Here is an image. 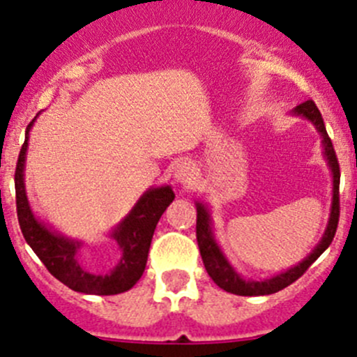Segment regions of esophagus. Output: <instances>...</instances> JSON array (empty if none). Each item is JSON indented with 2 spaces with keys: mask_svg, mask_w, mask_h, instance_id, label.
<instances>
[{
  "mask_svg": "<svg viewBox=\"0 0 357 357\" xmlns=\"http://www.w3.org/2000/svg\"><path fill=\"white\" fill-rule=\"evenodd\" d=\"M195 176V165L190 160H181L174 169V179L181 185H190Z\"/></svg>",
  "mask_w": 357,
  "mask_h": 357,
  "instance_id": "1",
  "label": "esophagus"
}]
</instances>
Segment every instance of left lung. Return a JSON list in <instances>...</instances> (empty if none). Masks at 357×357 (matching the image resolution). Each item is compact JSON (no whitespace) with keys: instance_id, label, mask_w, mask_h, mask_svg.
<instances>
[{"instance_id":"8db88e82","label":"left lung","mask_w":357,"mask_h":357,"mask_svg":"<svg viewBox=\"0 0 357 357\" xmlns=\"http://www.w3.org/2000/svg\"><path fill=\"white\" fill-rule=\"evenodd\" d=\"M294 115H301V117L307 119L312 126L316 128V131L321 136V146H323V157H325L328 169L332 171V179H333V190H332V207H330V218L328 225H326L325 233H323L321 240L318 242V245L312 248L311 254L305 259H302L297 266L287 269V271L280 273V275L271 276V278L259 280H245L243 276H240L236 273V269L229 264V261L226 259V255L222 254L221 247H219L218 240H215L214 231H212V218L211 212H208L207 205L202 204V202H195L197 205V242H199L202 261H204L205 269H207L208 276L214 280L215 285L219 289L229 291V294L235 295H269L276 294V291L283 290L285 287H289L290 283H294L295 280L301 278L305 271H307L309 266L330 247L332 243L335 231H337L338 225V214H340V205H338V185H340V169H338V160L335 155V150L332 145V139L328 138V132H326L325 122H323L321 114H319L318 107L312 100L301 103V105L295 107L291 110Z\"/></svg>"}]
</instances>
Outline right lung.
Instances as JSON below:
<instances>
[{"instance_id":"right-lung-1","label":"right lung","mask_w":357,"mask_h":357,"mask_svg":"<svg viewBox=\"0 0 357 357\" xmlns=\"http://www.w3.org/2000/svg\"><path fill=\"white\" fill-rule=\"evenodd\" d=\"M38 115L27 126L25 142L20 149L15 169L17 215L25 242L41 259L46 269L74 291L91 295H115L128 291L136 285L145 271L153 231L160 215L174 200V192L169 185L152 186L146 190L131 212L112 229L109 235L110 243L103 245L95 254H84L82 240L68 238L48 228L41 219L36 218L29 204L24 169L29 132Z\"/></svg>"}]
</instances>
